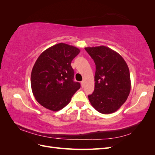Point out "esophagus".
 Instances as JSON below:
<instances>
[{
    "label": "esophagus",
    "mask_w": 155,
    "mask_h": 155,
    "mask_svg": "<svg viewBox=\"0 0 155 155\" xmlns=\"http://www.w3.org/2000/svg\"><path fill=\"white\" fill-rule=\"evenodd\" d=\"M81 85L82 87H84V81H81Z\"/></svg>",
    "instance_id": "obj_1"
}]
</instances>
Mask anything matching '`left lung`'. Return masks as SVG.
I'll return each mask as SVG.
<instances>
[{
  "label": "left lung",
  "mask_w": 155,
  "mask_h": 155,
  "mask_svg": "<svg viewBox=\"0 0 155 155\" xmlns=\"http://www.w3.org/2000/svg\"><path fill=\"white\" fill-rule=\"evenodd\" d=\"M96 64L94 91L88 100L102 114L114 112L122 105L130 91V73L124 58L105 46L85 48Z\"/></svg>",
  "instance_id": "1"
}]
</instances>
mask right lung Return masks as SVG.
<instances>
[{
	"label": "right lung",
	"mask_w": 155,
	"mask_h": 155,
	"mask_svg": "<svg viewBox=\"0 0 155 155\" xmlns=\"http://www.w3.org/2000/svg\"><path fill=\"white\" fill-rule=\"evenodd\" d=\"M79 51L75 46L61 43L46 49L37 58L31 74V87L42 106L53 111L62 109L80 88V83L74 81L71 66Z\"/></svg>",
	"instance_id": "obj_1"
}]
</instances>
